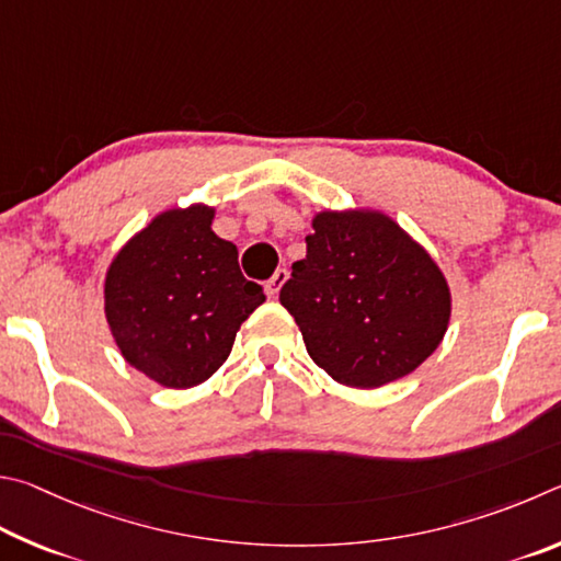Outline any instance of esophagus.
Masks as SVG:
<instances>
[{
    "label": "esophagus",
    "mask_w": 561,
    "mask_h": 561,
    "mask_svg": "<svg viewBox=\"0 0 561 561\" xmlns=\"http://www.w3.org/2000/svg\"><path fill=\"white\" fill-rule=\"evenodd\" d=\"M286 280H288V271L286 268L275 271L273 278L265 283V293H268V298H278V293H280L283 286H286Z\"/></svg>",
    "instance_id": "obj_1"
}]
</instances>
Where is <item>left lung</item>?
<instances>
[{
  "label": "left lung",
  "mask_w": 561,
  "mask_h": 561,
  "mask_svg": "<svg viewBox=\"0 0 561 561\" xmlns=\"http://www.w3.org/2000/svg\"><path fill=\"white\" fill-rule=\"evenodd\" d=\"M280 288L320 369L352 389L407 377L444 340L454 298L440 265L389 214L318 211Z\"/></svg>",
  "instance_id": "obj_1"
}]
</instances>
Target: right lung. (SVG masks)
Returning <instances> with one entry per match:
<instances>
[{
    "label": "right lung",
    "instance_id": "1",
    "mask_svg": "<svg viewBox=\"0 0 561 561\" xmlns=\"http://www.w3.org/2000/svg\"><path fill=\"white\" fill-rule=\"evenodd\" d=\"M209 204L172 206L113 255L105 320L127 365L167 389L209 379L231 355L241 322L265 300L239 251L211 231Z\"/></svg>",
    "mask_w": 561,
    "mask_h": 561
}]
</instances>
